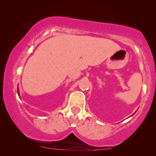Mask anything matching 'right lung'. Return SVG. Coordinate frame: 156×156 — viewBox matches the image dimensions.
Masks as SVG:
<instances>
[{
	"instance_id": "1",
	"label": "right lung",
	"mask_w": 156,
	"mask_h": 156,
	"mask_svg": "<svg viewBox=\"0 0 156 156\" xmlns=\"http://www.w3.org/2000/svg\"><path fill=\"white\" fill-rule=\"evenodd\" d=\"M17 93H18V89H17Z\"/></svg>"
}]
</instances>
